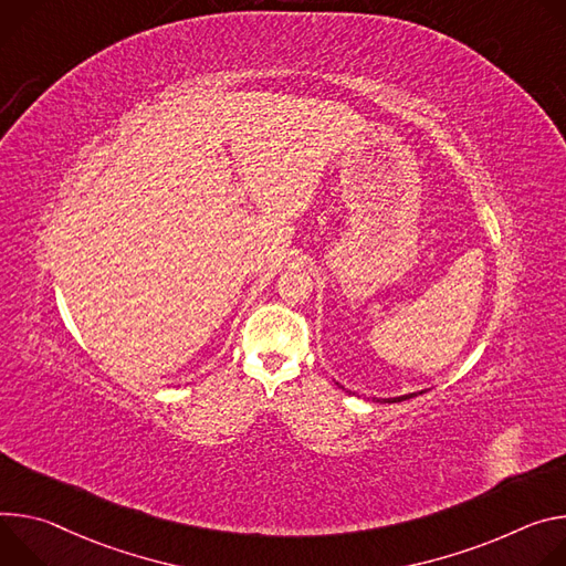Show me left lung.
I'll return each instance as SVG.
<instances>
[{"label": "left lung", "mask_w": 566, "mask_h": 566, "mask_svg": "<svg viewBox=\"0 0 566 566\" xmlns=\"http://www.w3.org/2000/svg\"><path fill=\"white\" fill-rule=\"evenodd\" d=\"M342 387V385H339ZM344 389V387H342ZM420 394H424V391H418V394H405V396H396V398H373V400H378V402H402V400H409V398H413V396H420Z\"/></svg>", "instance_id": "8db88e82"}]
</instances>
